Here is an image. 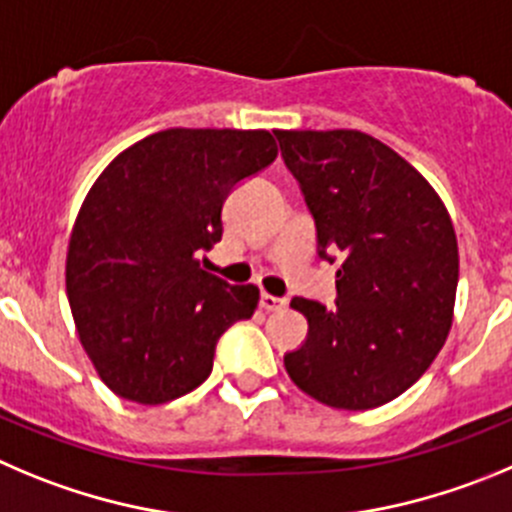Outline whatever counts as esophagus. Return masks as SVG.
Masks as SVG:
<instances>
[{
	"mask_svg": "<svg viewBox=\"0 0 512 512\" xmlns=\"http://www.w3.org/2000/svg\"><path fill=\"white\" fill-rule=\"evenodd\" d=\"M260 305L265 310H285V308H288V300H285V298H275V295H270V293H262Z\"/></svg>",
	"mask_w": 512,
	"mask_h": 512,
	"instance_id": "esophagus-1",
	"label": "esophagus"
}]
</instances>
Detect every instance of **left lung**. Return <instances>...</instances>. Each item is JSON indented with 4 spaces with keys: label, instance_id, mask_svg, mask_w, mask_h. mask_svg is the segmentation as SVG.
<instances>
[{
    "label": "left lung",
    "instance_id": "1",
    "mask_svg": "<svg viewBox=\"0 0 512 512\" xmlns=\"http://www.w3.org/2000/svg\"><path fill=\"white\" fill-rule=\"evenodd\" d=\"M315 219L318 255L341 257L336 305L293 298L308 336L285 353L298 389L374 409L409 389L447 341L460 255L447 207L394 148L361 131H275Z\"/></svg>",
    "mask_w": 512,
    "mask_h": 512
}]
</instances>
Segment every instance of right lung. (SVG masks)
Segmentation results:
<instances>
[{"label":"right lung","mask_w":512,"mask_h":512,"mask_svg":"<svg viewBox=\"0 0 512 512\" xmlns=\"http://www.w3.org/2000/svg\"><path fill=\"white\" fill-rule=\"evenodd\" d=\"M278 156L267 131L169 128L118 154L90 186L65 262L80 343L103 384L166 404L212 374L214 348L252 318L255 285L202 267L222 240V207Z\"/></svg>","instance_id":"1"}]
</instances>
